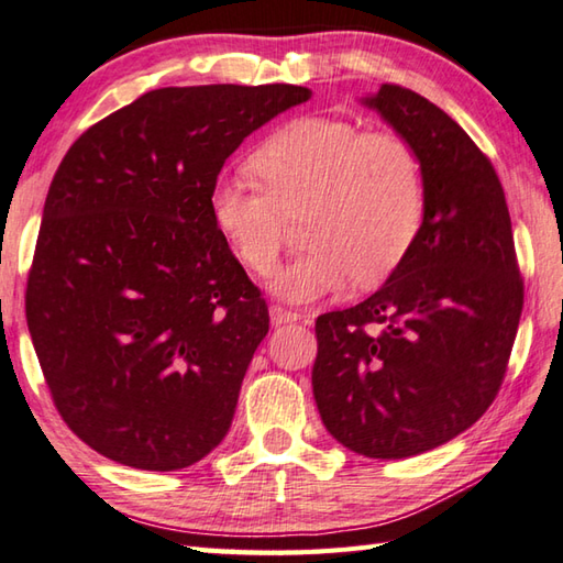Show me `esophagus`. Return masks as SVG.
<instances>
[{
    "label": "esophagus",
    "mask_w": 563,
    "mask_h": 563,
    "mask_svg": "<svg viewBox=\"0 0 563 563\" xmlns=\"http://www.w3.org/2000/svg\"><path fill=\"white\" fill-rule=\"evenodd\" d=\"M269 316H272V323H277V325L301 321V313H296V311H291V309H284V306H272Z\"/></svg>",
    "instance_id": "34e87169"
}]
</instances>
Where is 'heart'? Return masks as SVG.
Returning a JSON list of instances; mask_svg holds the SVG:
<instances>
[{"mask_svg": "<svg viewBox=\"0 0 563 563\" xmlns=\"http://www.w3.org/2000/svg\"><path fill=\"white\" fill-rule=\"evenodd\" d=\"M257 181L222 178L210 196L220 235L247 269L267 274L286 220L301 213L306 250L274 274L289 301H313L350 279L373 286L395 272L427 216V168L405 134L365 132L338 117H296L252 156Z\"/></svg>", "mask_w": 563, "mask_h": 563, "instance_id": "obj_1", "label": "heart"}]
</instances>
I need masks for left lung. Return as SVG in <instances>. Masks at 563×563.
Here are the masks:
<instances>
[{
	"instance_id": "8db88e82",
	"label": "left lung",
	"mask_w": 563,
	"mask_h": 563,
	"mask_svg": "<svg viewBox=\"0 0 563 563\" xmlns=\"http://www.w3.org/2000/svg\"><path fill=\"white\" fill-rule=\"evenodd\" d=\"M417 146L427 216L363 303L316 318L313 397L328 433L367 459H409L473 427L500 391L525 282L500 178L478 144L413 90L365 98Z\"/></svg>"
}]
</instances>
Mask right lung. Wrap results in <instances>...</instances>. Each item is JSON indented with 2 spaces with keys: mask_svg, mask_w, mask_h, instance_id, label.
I'll use <instances>...</instances> for the list:
<instances>
[{
  "mask_svg": "<svg viewBox=\"0 0 563 563\" xmlns=\"http://www.w3.org/2000/svg\"><path fill=\"white\" fill-rule=\"evenodd\" d=\"M309 98L284 82L158 88L63 156L26 323L53 405L104 459L178 471L225 439L269 311L210 196L245 136Z\"/></svg>",
  "mask_w": 563,
  "mask_h": 563,
  "instance_id": "1",
  "label": "right lung"
}]
</instances>
